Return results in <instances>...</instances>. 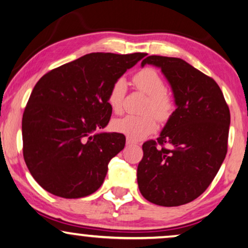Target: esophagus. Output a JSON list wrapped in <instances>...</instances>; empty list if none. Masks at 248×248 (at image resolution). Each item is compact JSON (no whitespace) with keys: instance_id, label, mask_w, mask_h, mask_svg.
I'll return each instance as SVG.
<instances>
[{"instance_id":"obj_1","label":"esophagus","mask_w":248,"mask_h":248,"mask_svg":"<svg viewBox=\"0 0 248 248\" xmlns=\"http://www.w3.org/2000/svg\"><path fill=\"white\" fill-rule=\"evenodd\" d=\"M126 144L127 145H134V144H137V142L131 140V139H126Z\"/></svg>"}]
</instances>
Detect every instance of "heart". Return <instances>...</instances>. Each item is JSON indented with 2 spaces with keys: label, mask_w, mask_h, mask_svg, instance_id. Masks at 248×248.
Masks as SVG:
<instances>
[{
  "label": "heart",
  "mask_w": 248,
  "mask_h": 248,
  "mask_svg": "<svg viewBox=\"0 0 248 248\" xmlns=\"http://www.w3.org/2000/svg\"><path fill=\"white\" fill-rule=\"evenodd\" d=\"M134 87L147 94L144 115H126L111 122V128L117 133L126 135L131 140H142L157 130V120L166 123L170 120L175 110V101L166 91L165 81L157 70L144 67L132 77ZM126 82L124 79L115 80L107 94V103L114 113L123 109Z\"/></svg>",
  "instance_id": "b5f03b06"
}]
</instances>
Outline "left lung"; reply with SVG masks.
I'll use <instances>...</instances> for the list:
<instances>
[{
  "label": "left lung",
  "instance_id": "left-lung-1",
  "mask_svg": "<svg viewBox=\"0 0 248 248\" xmlns=\"http://www.w3.org/2000/svg\"><path fill=\"white\" fill-rule=\"evenodd\" d=\"M144 64L160 67L177 108L157 141L142 145L139 189L157 205H183L209 187L225 160L229 107L216 81L185 61L151 55Z\"/></svg>",
  "mask_w": 248,
  "mask_h": 248
}]
</instances>
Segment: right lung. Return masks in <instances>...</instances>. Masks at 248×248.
I'll return each mask as SVG.
<instances>
[{"instance_id": "right-lung-1", "label": "right lung", "mask_w": 248, "mask_h": 248, "mask_svg": "<svg viewBox=\"0 0 248 248\" xmlns=\"http://www.w3.org/2000/svg\"><path fill=\"white\" fill-rule=\"evenodd\" d=\"M145 55L90 53L40 78L23 111L22 151L30 174L44 189L79 199L100 187L125 137L94 131L110 120L111 84Z\"/></svg>"}]
</instances>
